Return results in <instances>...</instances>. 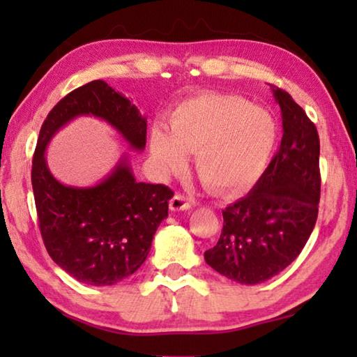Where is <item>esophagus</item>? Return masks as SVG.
Masks as SVG:
<instances>
[{
    "label": "esophagus",
    "instance_id": "esophagus-1",
    "mask_svg": "<svg viewBox=\"0 0 357 357\" xmlns=\"http://www.w3.org/2000/svg\"><path fill=\"white\" fill-rule=\"evenodd\" d=\"M193 206L192 200H189V198L181 195V193H176L172 200H170V209L172 211H187L190 209Z\"/></svg>",
    "mask_w": 357,
    "mask_h": 357
}]
</instances>
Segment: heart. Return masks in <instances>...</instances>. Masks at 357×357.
<instances>
[{
    "instance_id": "obj_1",
    "label": "heart",
    "mask_w": 357,
    "mask_h": 357,
    "mask_svg": "<svg viewBox=\"0 0 357 357\" xmlns=\"http://www.w3.org/2000/svg\"><path fill=\"white\" fill-rule=\"evenodd\" d=\"M165 126L151 129L149 149L162 173L183 170L187 151L209 189L238 192L257 183L277 146L274 114L234 94L204 93L174 108Z\"/></svg>"
}]
</instances>
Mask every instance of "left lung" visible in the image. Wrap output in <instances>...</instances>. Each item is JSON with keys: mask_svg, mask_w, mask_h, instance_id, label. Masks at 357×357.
Masks as SVG:
<instances>
[{"mask_svg": "<svg viewBox=\"0 0 357 357\" xmlns=\"http://www.w3.org/2000/svg\"><path fill=\"white\" fill-rule=\"evenodd\" d=\"M282 112L280 148L253 189L222 211L223 228L206 263L227 279L257 285L291 264L315 227L319 137L291 96L273 86Z\"/></svg>", "mask_w": 357, "mask_h": 357, "instance_id": "left-lung-1", "label": "left lung"}]
</instances>
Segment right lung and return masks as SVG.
Returning <instances> with one entry per match:
<instances>
[{"mask_svg": "<svg viewBox=\"0 0 357 357\" xmlns=\"http://www.w3.org/2000/svg\"><path fill=\"white\" fill-rule=\"evenodd\" d=\"M80 116L105 121L138 153L146 146V116L104 80L89 82L52 108L33 157L34 202L48 255L78 282L114 285L144 263L173 192L164 184L138 183L126 153L96 185L59 183L47 165V146Z\"/></svg>", "mask_w": 357, "mask_h": 357, "instance_id": "obj_1", "label": "right lung"}]
</instances>
